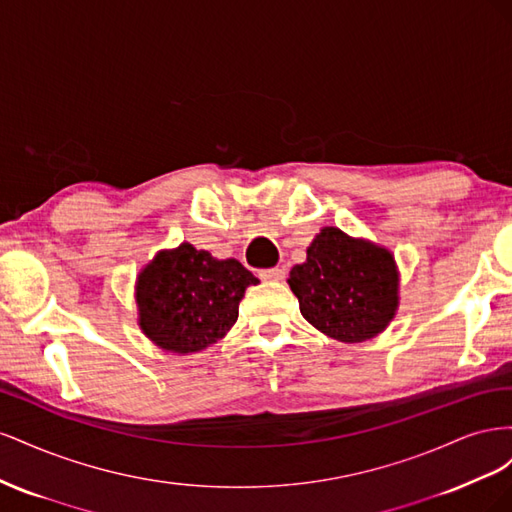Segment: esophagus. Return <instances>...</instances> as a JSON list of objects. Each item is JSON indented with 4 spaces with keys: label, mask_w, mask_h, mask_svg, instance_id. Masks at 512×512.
Instances as JSON below:
<instances>
[{
    "label": "esophagus",
    "mask_w": 512,
    "mask_h": 512,
    "mask_svg": "<svg viewBox=\"0 0 512 512\" xmlns=\"http://www.w3.org/2000/svg\"><path fill=\"white\" fill-rule=\"evenodd\" d=\"M258 275H260V280H265V282H282L286 277V271L275 267V269H262Z\"/></svg>",
    "instance_id": "34e87169"
}]
</instances>
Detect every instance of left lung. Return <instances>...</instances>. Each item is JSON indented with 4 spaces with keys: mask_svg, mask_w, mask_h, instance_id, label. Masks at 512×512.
<instances>
[{
    "mask_svg": "<svg viewBox=\"0 0 512 512\" xmlns=\"http://www.w3.org/2000/svg\"><path fill=\"white\" fill-rule=\"evenodd\" d=\"M288 286L303 318L344 344L380 335L399 307L393 252L337 226H324L309 243L303 265L290 269Z\"/></svg>",
    "mask_w": 512,
    "mask_h": 512,
    "instance_id": "obj_1",
    "label": "left lung"
}]
</instances>
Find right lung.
Segmentation results:
<instances>
[{"instance_id":"right-lung-1","label":"right lung","mask_w":512,"mask_h":512,"mask_svg":"<svg viewBox=\"0 0 512 512\" xmlns=\"http://www.w3.org/2000/svg\"><path fill=\"white\" fill-rule=\"evenodd\" d=\"M260 284L235 258H213L188 241L160 250L136 275L138 327L164 352L218 344L239 318L247 286Z\"/></svg>"}]
</instances>
